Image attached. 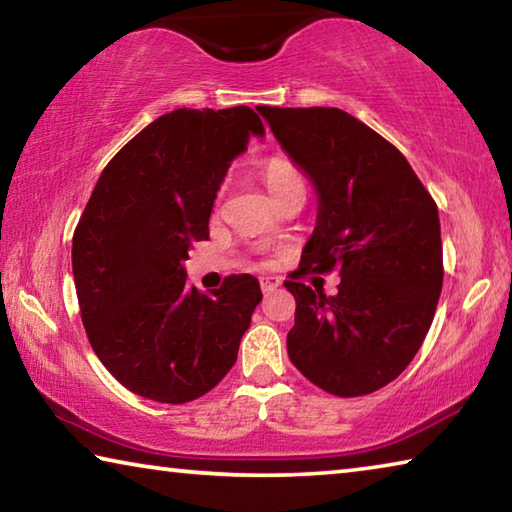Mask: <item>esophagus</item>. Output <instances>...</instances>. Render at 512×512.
<instances>
[{"label":"esophagus","instance_id":"1","mask_svg":"<svg viewBox=\"0 0 512 512\" xmlns=\"http://www.w3.org/2000/svg\"><path fill=\"white\" fill-rule=\"evenodd\" d=\"M280 277H273V275H268V277H259V287H262V291L264 293H271V291H275L277 287H280Z\"/></svg>","mask_w":512,"mask_h":512}]
</instances>
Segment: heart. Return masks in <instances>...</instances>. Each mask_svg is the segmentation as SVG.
<instances>
[{
	"mask_svg": "<svg viewBox=\"0 0 512 512\" xmlns=\"http://www.w3.org/2000/svg\"><path fill=\"white\" fill-rule=\"evenodd\" d=\"M262 176L268 192L273 196H280L282 192H287V189L298 187V185L305 187V178H302L300 169L287 158L266 160L262 167Z\"/></svg>",
	"mask_w": 512,
	"mask_h": 512,
	"instance_id": "1",
	"label": "heart"
}]
</instances>
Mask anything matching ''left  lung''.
<instances>
[{"instance_id": "8db88e82", "label": "left lung", "mask_w": 512, "mask_h": 512, "mask_svg": "<svg viewBox=\"0 0 512 512\" xmlns=\"http://www.w3.org/2000/svg\"><path fill=\"white\" fill-rule=\"evenodd\" d=\"M318 192L316 230L284 282L296 298L289 359L336 397L379 391L413 361L443 289L438 207L395 146L339 108L257 106ZM342 275L325 297L299 280Z\"/></svg>"}]
</instances>
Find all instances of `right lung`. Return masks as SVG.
<instances>
[{"label":"right lung","mask_w":512,"mask_h":512,"mask_svg":"<svg viewBox=\"0 0 512 512\" xmlns=\"http://www.w3.org/2000/svg\"><path fill=\"white\" fill-rule=\"evenodd\" d=\"M264 124L248 106L167 112L137 133L97 180L72 239L81 320L121 386L164 404L198 400L235 366L262 300L253 275L210 296L183 262L210 237L230 162Z\"/></svg>","instance_id":"right-lung-1"}]
</instances>
